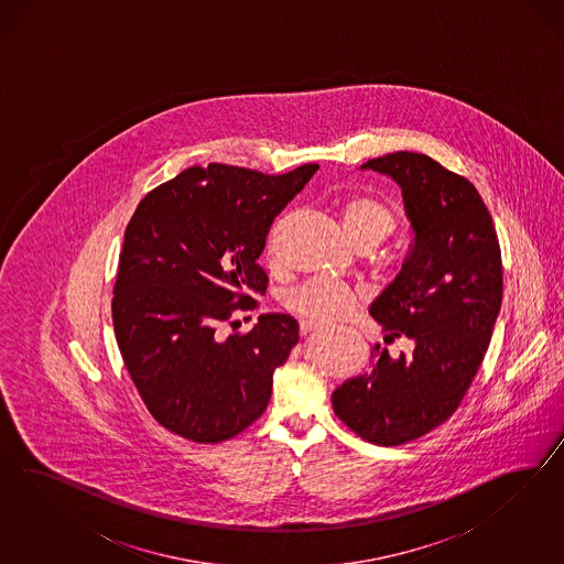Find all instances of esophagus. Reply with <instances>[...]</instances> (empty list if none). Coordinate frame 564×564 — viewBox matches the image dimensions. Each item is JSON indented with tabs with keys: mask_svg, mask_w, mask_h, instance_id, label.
I'll return each mask as SVG.
<instances>
[{
	"mask_svg": "<svg viewBox=\"0 0 564 564\" xmlns=\"http://www.w3.org/2000/svg\"><path fill=\"white\" fill-rule=\"evenodd\" d=\"M321 325L318 323H312V321H304L302 326H300V330H302V335H307V333H312V330H318Z\"/></svg>",
	"mask_w": 564,
	"mask_h": 564,
	"instance_id": "1",
	"label": "esophagus"
}]
</instances>
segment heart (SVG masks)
Instances as JSON below:
<instances>
[{
  "label": "heart",
  "mask_w": 564,
  "mask_h": 564,
  "mask_svg": "<svg viewBox=\"0 0 564 564\" xmlns=\"http://www.w3.org/2000/svg\"><path fill=\"white\" fill-rule=\"evenodd\" d=\"M345 236L356 241L380 243L397 227L393 210L375 198L358 196L347 200L341 208ZM291 307L312 323H330L345 316L356 306V291L341 281L314 279L291 295Z\"/></svg>",
  "instance_id": "b5f03b06"
}]
</instances>
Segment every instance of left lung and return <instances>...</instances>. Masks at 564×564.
<instances>
[{
	"instance_id": "left-lung-1",
	"label": "left lung",
	"mask_w": 564,
	"mask_h": 564,
	"mask_svg": "<svg viewBox=\"0 0 564 564\" xmlns=\"http://www.w3.org/2000/svg\"><path fill=\"white\" fill-rule=\"evenodd\" d=\"M359 170L401 188L411 243L401 271L370 306L384 341L408 337L393 358L372 345L366 372L333 393V410L368 443H410L459 408L486 356L502 304L495 225L476 186L427 154H384Z\"/></svg>"
}]
</instances>
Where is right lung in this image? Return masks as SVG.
Listing matches in <instances>:
<instances>
[{
  "instance_id": "add662e5",
  "label": "right lung",
  "mask_w": 564,
  "mask_h": 564,
  "mask_svg": "<svg viewBox=\"0 0 564 564\" xmlns=\"http://www.w3.org/2000/svg\"><path fill=\"white\" fill-rule=\"evenodd\" d=\"M318 171L285 175L210 163L149 192L123 234L113 288L121 358L147 410L194 443H221L257 422L274 370L300 341L290 314H260L223 337L267 291L258 264L274 217Z\"/></svg>"
}]
</instances>
